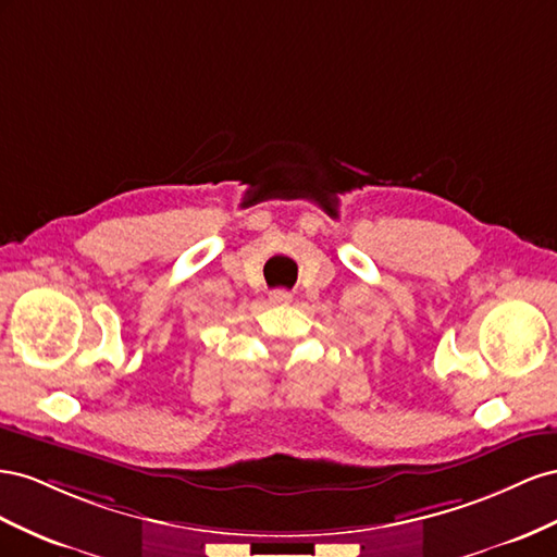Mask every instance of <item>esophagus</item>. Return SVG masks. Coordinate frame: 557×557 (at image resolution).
<instances>
[{"mask_svg":"<svg viewBox=\"0 0 557 557\" xmlns=\"http://www.w3.org/2000/svg\"><path fill=\"white\" fill-rule=\"evenodd\" d=\"M270 304H275V306L292 304V294L287 289H275L273 294H270Z\"/></svg>","mask_w":557,"mask_h":557,"instance_id":"34e87169","label":"esophagus"}]
</instances>
